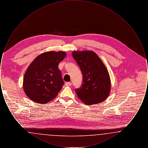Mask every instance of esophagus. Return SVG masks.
Returning a JSON list of instances; mask_svg holds the SVG:
<instances>
[{"label": "esophagus", "mask_w": 148, "mask_h": 148, "mask_svg": "<svg viewBox=\"0 0 148 148\" xmlns=\"http://www.w3.org/2000/svg\"><path fill=\"white\" fill-rule=\"evenodd\" d=\"M65 84L67 86H70L71 85V82H66V83H65Z\"/></svg>", "instance_id": "1"}]
</instances>
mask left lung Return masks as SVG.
Listing matches in <instances>:
<instances>
[{
	"mask_svg": "<svg viewBox=\"0 0 148 148\" xmlns=\"http://www.w3.org/2000/svg\"><path fill=\"white\" fill-rule=\"evenodd\" d=\"M72 56L83 74L82 86L75 91L86 105L100 103L109 95L111 82L105 65L92 51H74Z\"/></svg>",
	"mask_w": 148,
	"mask_h": 148,
	"instance_id": "1",
	"label": "left lung"
}]
</instances>
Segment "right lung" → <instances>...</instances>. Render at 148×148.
I'll return each mask as SVG.
<instances>
[{
    "label": "right lung",
    "instance_id": "add662e5",
    "mask_svg": "<svg viewBox=\"0 0 148 148\" xmlns=\"http://www.w3.org/2000/svg\"><path fill=\"white\" fill-rule=\"evenodd\" d=\"M66 54L64 51H47L29 65L23 79V89L29 98L44 104L56 97L64 84L58 65Z\"/></svg>",
    "mask_w": 148,
    "mask_h": 148
}]
</instances>
